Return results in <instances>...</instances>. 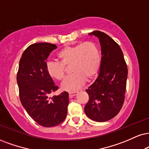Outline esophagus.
<instances>
[{
	"mask_svg": "<svg viewBox=\"0 0 149 149\" xmlns=\"http://www.w3.org/2000/svg\"><path fill=\"white\" fill-rule=\"evenodd\" d=\"M78 94V92H69V97L70 98H72L73 96H76L77 94Z\"/></svg>",
	"mask_w": 149,
	"mask_h": 149,
	"instance_id": "34e87169",
	"label": "esophagus"
}]
</instances>
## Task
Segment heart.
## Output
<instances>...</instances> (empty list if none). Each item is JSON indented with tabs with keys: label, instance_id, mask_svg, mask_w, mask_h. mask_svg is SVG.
Masks as SVG:
<instances>
[{
	"label": "heart",
	"instance_id": "obj_1",
	"mask_svg": "<svg viewBox=\"0 0 149 149\" xmlns=\"http://www.w3.org/2000/svg\"><path fill=\"white\" fill-rule=\"evenodd\" d=\"M57 57L60 62H49L46 70L50 76L57 80L65 77V67H71L72 76L62 82V89L66 92H75L85 85L86 80H91L96 76L101 66L100 50L96 43L85 42L69 46L59 52Z\"/></svg>",
	"mask_w": 149,
	"mask_h": 149
}]
</instances>
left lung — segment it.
Here are the masks:
<instances>
[{
  "instance_id": "obj_1",
  "label": "left lung",
  "mask_w": 149,
  "mask_h": 149,
  "mask_svg": "<svg viewBox=\"0 0 149 149\" xmlns=\"http://www.w3.org/2000/svg\"><path fill=\"white\" fill-rule=\"evenodd\" d=\"M89 35L99 39L102 57L97 78L86 90L89 101L84 110L89 119L104 122L114 118L123 106L128 68L121 48L110 36L97 30Z\"/></svg>"
}]
</instances>
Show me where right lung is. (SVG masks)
I'll return each instance as SVG.
<instances>
[{"label":"right lung","instance_id":"right-lung-1","mask_svg":"<svg viewBox=\"0 0 149 149\" xmlns=\"http://www.w3.org/2000/svg\"><path fill=\"white\" fill-rule=\"evenodd\" d=\"M56 48L49 43L31 44L22 54L17 76L21 104L30 117L44 127L57 126L67 114L68 92L48 96L58 89L46 70V60Z\"/></svg>","mask_w":149,"mask_h":149}]
</instances>
